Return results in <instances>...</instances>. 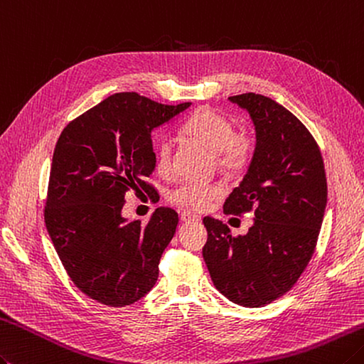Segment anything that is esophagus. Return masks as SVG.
<instances>
[{"label":"esophagus","instance_id":"1","mask_svg":"<svg viewBox=\"0 0 364 364\" xmlns=\"http://www.w3.org/2000/svg\"><path fill=\"white\" fill-rule=\"evenodd\" d=\"M180 219L183 220V223H197L198 216L197 215H192V213H189V211H181L180 213Z\"/></svg>","mask_w":364,"mask_h":364}]
</instances>
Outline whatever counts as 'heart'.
Instances as JSON below:
<instances>
[{
	"instance_id": "obj_1",
	"label": "heart",
	"mask_w": 364,
	"mask_h": 364,
	"mask_svg": "<svg viewBox=\"0 0 364 364\" xmlns=\"http://www.w3.org/2000/svg\"><path fill=\"white\" fill-rule=\"evenodd\" d=\"M183 132L191 140L215 151L219 167L240 172L249 166L255 153V139L246 131H233L232 121L211 109H198L184 121ZM173 168L172 141L164 139L156 148V172L167 176ZM219 183L186 181L170 192L168 200L186 210L202 211L223 196Z\"/></svg>"
}]
</instances>
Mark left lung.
<instances>
[{
	"label": "left lung",
	"instance_id": "1",
	"mask_svg": "<svg viewBox=\"0 0 364 364\" xmlns=\"http://www.w3.org/2000/svg\"><path fill=\"white\" fill-rule=\"evenodd\" d=\"M255 126V153L225 215L254 213L246 235L203 218V260L215 287L235 304L262 308L295 286L316 251L326 205V176L316 139L300 119L255 92L229 97Z\"/></svg>",
	"mask_w": 364,
	"mask_h": 364
}]
</instances>
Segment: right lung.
<instances>
[{"label":"right lung","mask_w":364,"mask_h":364,"mask_svg":"<svg viewBox=\"0 0 364 364\" xmlns=\"http://www.w3.org/2000/svg\"><path fill=\"white\" fill-rule=\"evenodd\" d=\"M189 105L117 92L70 121L56 141L46 227L70 281L97 303L123 308L158 281L178 213L161 206L141 224L121 218V208L127 192L158 194L148 181L156 164L151 131Z\"/></svg>","instance_id":"obj_1"}]
</instances>
